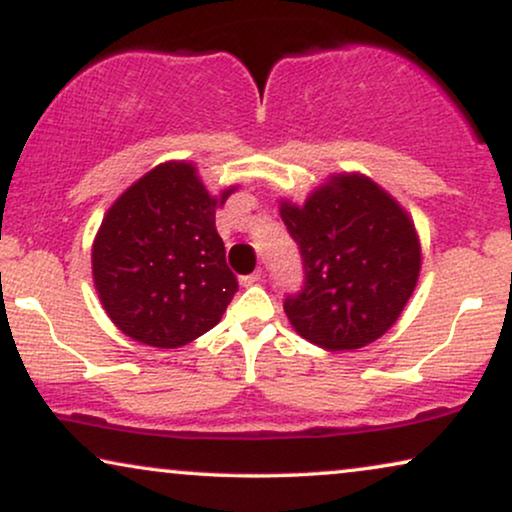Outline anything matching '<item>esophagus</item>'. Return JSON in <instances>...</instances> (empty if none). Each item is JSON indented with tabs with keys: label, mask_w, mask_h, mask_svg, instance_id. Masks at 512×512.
Instances as JSON below:
<instances>
[{
	"label": "esophagus",
	"mask_w": 512,
	"mask_h": 512,
	"mask_svg": "<svg viewBox=\"0 0 512 512\" xmlns=\"http://www.w3.org/2000/svg\"><path fill=\"white\" fill-rule=\"evenodd\" d=\"M260 281H262V271H252L248 276H241L243 288H248V285H257Z\"/></svg>",
	"instance_id": "1"
}]
</instances>
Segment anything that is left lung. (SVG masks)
<instances>
[{"label": "left lung", "instance_id": "1", "mask_svg": "<svg viewBox=\"0 0 512 512\" xmlns=\"http://www.w3.org/2000/svg\"><path fill=\"white\" fill-rule=\"evenodd\" d=\"M281 217L304 262V288L285 299L290 325L325 351L386 335L417 288L421 243L412 217L360 173H335Z\"/></svg>", "mask_w": 512, "mask_h": 512}]
</instances>
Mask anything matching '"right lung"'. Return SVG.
I'll use <instances>...</instances> for the list:
<instances>
[{
	"mask_svg": "<svg viewBox=\"0 0 512 512\" xmlns=\"http://www.w3.org/2000/svg\"><path fill=\"white\" fill-rule=\"evenodd\" d=\"M213 196L192 161H166L109 206L93 241L102 309L135 342L177 349L220 323L238 290L215 229Z\"/></svg>",
	"mask_w": 512,
	"mask_h": 512,
	"instance_id": "add662e5",
	"label": "right lung"
}]
</instances>
